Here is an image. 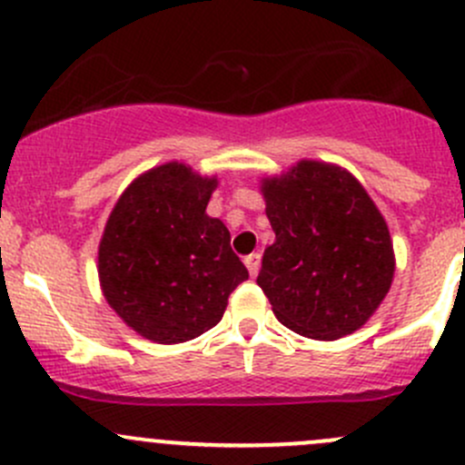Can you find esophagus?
<instances>
[{
	"label": "esophagus",
	"instance_id": "obj_1",
	"mask_svg": "<svg viewBox=\"0 0 465 465\" xmlns=\"http://www.w3.org/2000/svg\"><path fill=\"white\" fill-rule=\"evenodd\" d=\"M245 265H247V270H250L252 276L259 274V270H261V254H259V252H254V254L245 256Z\"/></svg>",
	"mask_w": 465,
	"mask_h": 465
}]
</instances>
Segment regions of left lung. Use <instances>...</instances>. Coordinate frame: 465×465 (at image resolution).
Masks as SVG:
<instances>
[{
  "label": "left lung",
  "instance_id": "1",
  "mask_svg": "<svg viewBox=\"0 0 465 465\" xmlns=\"http://www.w3.org/2000/svg\"><path fill=\"white\" fill-rule=\"evenodd\" d=\"M274 242L256 283L276 320L312 340H340L369 322L396 270L389 227L364 186L337 163L302 159L262 177Z\"/></svg>",
  "mask_w": 465,
  "mask_h": 465
}]
</instances>
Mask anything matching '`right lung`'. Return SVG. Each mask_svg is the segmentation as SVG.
I'll return each mask as SVG.
<instances>
[{"mask_svg": "<svg viewBox=\"0 0 465 465\" xmlns=\"http://www.w3.org/2000/svg\"><path fill=\"white\" fill-rule=\"evenodd\" d=\"M215 186V175L166 162L130 182L107 218L98 242L103 297L145 340L180 344L203 335L250 276L223 220L206 215Z\"/></svg>", "mask_w": 465, "mask_h": 465, "instance_id": "1", "label": "right lung"}]
</instances>
